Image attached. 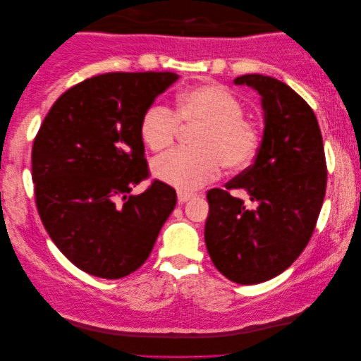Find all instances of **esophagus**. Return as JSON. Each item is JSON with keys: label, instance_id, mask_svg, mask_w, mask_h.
<instances>
[{"label": "esophagus", "instance_id": "34e87169", "mask_svg": "<svg viewBox=\"0 0 361 361\" xmlns=\"http://www.w3.org/2000/svg\"><path fill=\"white\" fill-rule=\"evenodd\" d=\"M192 197H195V195L189 194V192H182V190L177 192V202H179V204H185V202L190 200Z\"/></svg>", "mask_w": 361, "mask_h": 361}]
</instances>
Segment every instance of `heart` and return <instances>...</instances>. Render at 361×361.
Wrapping results in <instances>:
<instances>
[{
  "mask_svg": "<svg viewBox=\"0 0 361 361\" xmlns=\"http://www.w3.org/2000/svg\"><path fill=\"white\" fill-rule=\"evenodd\" d=\"M184 128H197L190 145L152 162L156 179L182 192L195 190L226 171L238 172L253 164L261 147V131L245 118V106L228 88L202 85L177 98L176 111L151 105L141 118L140 135L147 149L161 152L174 145Z\"/></svg>",
  "mask_w": 361,
  "mask_h": 361,
  "instance_id": "b5f03b06",
  "label": "heart"
}]
</instances>
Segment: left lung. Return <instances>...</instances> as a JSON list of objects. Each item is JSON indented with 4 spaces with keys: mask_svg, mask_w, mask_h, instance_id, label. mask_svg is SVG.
Instances as JSON below:
<instances>
[{
    "mask_svg": "<svg viewBox=\"0 0 361 361\" xmlns=\"http://www.w3.org/2000/svg\"><path fill=\"white\" fill-rule=\"evenodd\" d=\"M236 85L261 95L264 133L253 164L210 189L205 245L215 268L238 284H258L289 268L307 246L322 209L327 162L312 108L284 82L248 73ZM245 190L255 207L229 194Z\"/></svg>",
    "mask_w": 361,
    "mask_h": 361,
    "instance_id": "left-lung-1",
    "label": "left lung"
}]
</instances>
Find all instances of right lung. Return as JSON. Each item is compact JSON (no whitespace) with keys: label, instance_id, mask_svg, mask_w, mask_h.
<instances>
[{"label":"right lung","instance_id":"right-lung-1","mask_svg":"<svg viewBox=\"0 0 361 361\" xmlns=\"http://www.w3.org/2000/svg\"><path fill=\"white\" fill-rule=\"evenodd\" d=\"M179 75L113 72L87 78L54 103L32 145V182L44 228L63 256L105 279L131 274L149 256L177 204L149 177L141 118Z\"/></svg>","mask_w":361,"mask_h":361}]
</instances>
